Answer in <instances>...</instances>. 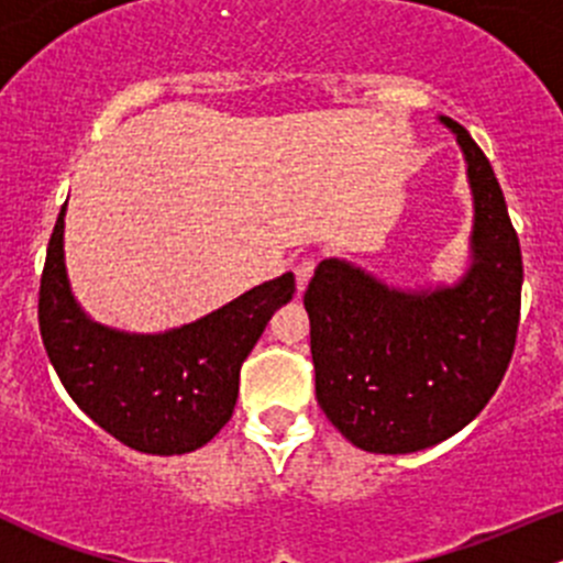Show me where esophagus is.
Masks as SVG:
<instances>
[{"mask_svg":"<svg viewBox=\"0 0 563 563\" xmlns=\"http://www.w3.org/2000/svg\"><path fill=\"white\" fill-rule=\"evenodd\" d=\"M313 269H316V261L313 258H302L297 266H294V275H297V288H299V291H305L308 280H310V277H313Z\"/></svg>","mask_w":563,"mask_h":563,"instance_id":"esophagus-1","label":"esophagus"}]
</instances>
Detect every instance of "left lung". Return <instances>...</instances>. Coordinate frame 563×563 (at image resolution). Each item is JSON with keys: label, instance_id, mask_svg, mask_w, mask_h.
<instances>
[{"label": "left lung", "instance_id": "obj_1", "mask_svg": "<svg viewBox=\"0 0 563 563\" xmlns=\"http://www.w3.org/2000/svg\"><path fill=\"white\" fill-rule=\"evenodd\" d=\"M455 130L474 190V266L455 288L406 294L327 258L305 291L316 397L354 446L428 450L487 406L512 360L523 255L501 185L468 130Z\"/></svg>", "mask_w": 563, "mask_h": 563}]
</instances>
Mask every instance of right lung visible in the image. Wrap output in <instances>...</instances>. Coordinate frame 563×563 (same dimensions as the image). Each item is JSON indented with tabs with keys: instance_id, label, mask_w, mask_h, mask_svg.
<instances>
[{
	"instance_id": "add662e5",
	"label": "right lung",
	"mask_w": 563,
	"mask_h": 563,
	"mask_svg": "<svg viewBox=\"0 0 563 563\" xmlns=\"http://www.w3.org/2000/svg\"><path fill=\"white\" fill-rule=\"evenodd\" d=\"M62 231L65 207L45 253L37 321L67 395L106 433L146 455H185L212 441L234 413L242 362L297 291L291 272L174 332L124 334L89 321L76 305Z\"/></svg>"
}]
</instances>
